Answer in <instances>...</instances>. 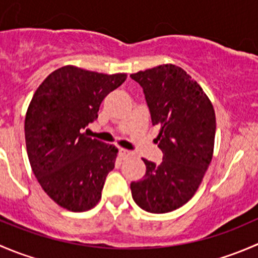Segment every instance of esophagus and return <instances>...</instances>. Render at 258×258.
<instances>
[{
	"label": "esophagus",
	"instance_id": "esophagus-1",
	"mask_svg": "<svg viewBox=\"0 0 258 258\" xmlns=\"http://www.w3.org/2000/svg\"><path fill=\"white\" fill-rule=\"evenodd\" d=\"M119 156H121L122 158H126V157H131V156H134V153H132L131 151L124 150V148H119Z\"/></svg>",
	"mask_w": 258,
	"mask_h": 258
}]
</instances>
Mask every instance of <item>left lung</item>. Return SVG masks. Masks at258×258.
<instances>
[{"instance_id":"8db88e82","label":"left lung","mask_w":258,"mask_h":258,"mask_svg":"<svg viewBox=\"0 0 258 258\" xmlns=\"http://www.w3.org/2000/svg\"><path fill=\"white\" fill-rule=\"evenodd\" d=\"M142 87L162 162L142 158L144 178L131 183L135 202L151 213L171 212L188 202L212 160L215 110L201 86L181 67L161 64L132 74Z\"/></svg>"}]
</instances>
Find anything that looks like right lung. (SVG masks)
<instances>
[{"label":"right lung","mask_w":258,"mask_h":258,"mask_svg":"<svg viewBox=\"0 0 258 258\" xmlns=\"http://www.w3.org/2000/svg\"><path fill=\"white\" fill-rule=\"evenodd\" d=\"M127 79L63 66L38 86L25 118L28 160L43 191L72 212L91 210L114 168L117 150L82 134L103 98Z\"/></svg>","instance_id":"1"}]
</instances>
